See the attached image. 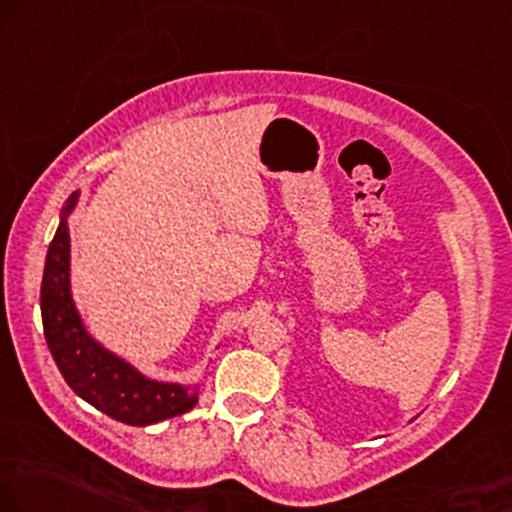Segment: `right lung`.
Segmentation results:
<instances>
[{
  "label": "right lung",
  "instance_id": "add662e5",
  "mask_svg": "<svg viewBox=\"0 0 512 512\" xmlns=\"http://www.w3.org/2000/svg\"><path fill=\"white\" fill-rule=\"evenodd\" d=\"M80 192L68 197L44 261L40 308L44 339L56 368L82 401L125 425H154L197 406V384L159 382L111 353L87 332L71 292V232L68 216Z\"/></svg>",
  "mask_w": 512,
  "mask_h": 512
}]
</instances>
